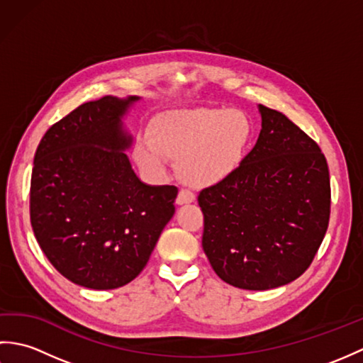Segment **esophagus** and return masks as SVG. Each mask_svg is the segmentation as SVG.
<instances>
[{"label":"esophagus","instance_id":"esophagus-1","mask_svg":"<svg viewBox=\"0 0 363 363\" xmlns=\"http://www.w3.org/2000/svg\"><path fill=\"white\" fill-rule=\"evenodd\" d=\"M195 201V194L189 189H181L179 194H177L176 198V203L182 206V204H189V203H194Z\"/></svg>","mask_w":363,"mask_h":363}]
</instances>
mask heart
<instances>
[{
  "label": "heart",
  "mask_w": 363,
  "mask_h": 363,
  "mask_svg": "<svg viewBox=\"0 0 363 363\" xmlns=\"http://www.w3.org/2000/svg\"><path fill=\"white\" fill-rule=\"evenodd\" d=\"M252 138V123L240 111H172L154 118L148 137L138 138L134 157L152 174L165 173L168 157L177 159L184 181L215 186L242 165Z\"/></svg>",
  "instance_id": "heart-1"
}]
</instances>
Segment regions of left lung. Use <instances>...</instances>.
Instances as JSON below:
<instances>
[{
	"label": "left lung",
	"instance_id": "obj_1",
	"mask_svg": "<svg viewBox=\"0 0 363 363\" xmlns=\"http://www.w3.org/2000/svg\"><path fill=\"white\" fill-rule=\"evenodd\" d=\"M257 143L225 181L199 191L203 250L223 281L269 290L298 279L317 254L330 215V181L317 142L259 104Z\"/></svg>",
	"mask_w": 363,
	"mask_h": 363
}]
</instances>
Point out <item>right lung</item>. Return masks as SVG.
I'll return each mask as SVG.
<instances>
[{"label":"right lung","instance_id":"1","mask_svg":"<svg viewBox=\"0 0 363 363\" xmlns=\"http://www.w3.org/2000/svg\"><path fill=\"white\" fill-rule=\"evenodd\" d=\"M137 96H103L46 130L30 176L37 243L57 272L82 287L112 290L140 274L174 215V186H146L125 150L121 118Z\"/></svg>","mask_w":363,"mask_h":363}]
</instances>
